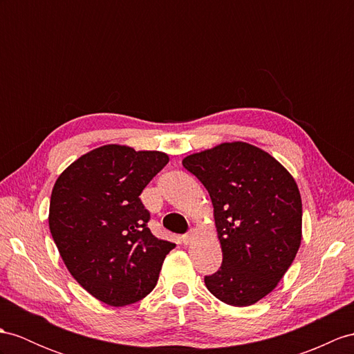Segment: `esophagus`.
I'll return each instance as SVG.
<instances>
[{
	"instance_id": "1",
	"label": "esophagus",
	"mask_w": 354,
	"mask_h": 354,
	"mask_svg": "<svg viewBox=\"0 0 354 354\" xmlns=\"http://www.w3.org/2000/svg\"><path fill=\"white\" fill-rule=\"evenodd\" d=\"M195 234H196V232H195V230H191V231H189V232H187V234L182 236V242H183L185 245H189V243H191V242H192V240H194Z\"/></svg>"
}]
</instances>
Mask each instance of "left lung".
I'll list each match as a JSON object with an SVG mask.
<instances>
[{
  "label": "left lung",
  "instance_id": "obj_1",
  "mask_svg": "<svg viewBox=\"0 0 354 354\" xmlns=\"http://www.w3.org/2000/svg\"><path fill=\"white\" fill-rule=\"evenodd\" d=\"M183 167L209 191L222 266L205 287L231 306L257 304L274 290L301 242L296 180L269 153L243 141L189 154Z\"/></svg>",
  "mask_w": 354,
  "mask_h": 354
}]
</instances>
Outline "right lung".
<instances>
[{"mask_svg":"<svg viewBox=\"0 0 354 354\" xmlns=\"http://www.w3.org/2000/svg\"><path fill=\"white\" fill-rule=\"evenodd\" d=\"M169 160L162 151L106 144L71 163L54 185L49 230L80 286L111 306L135 304L156 287L176 245L151 234L142 189Z\"/></svg>","mask_w":354,"mask_h":354,"instance_id":"1","label":"right lung"}]
</instances>
